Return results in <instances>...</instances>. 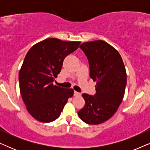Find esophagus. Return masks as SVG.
<instances>
[{
	"label": "esophagus",
	"mask_w": 150,
	"mask_h": 150,
	"mask_svg": "<svg viewBox=\"0 0 150 150\" xmlns=\"http://www.w3.org/2000/svg\"><path fill=\"white\" fill-rule=\"evenodd\" d=\"M81 95V93H79V92H77L76 91H74V96H80Z\"/></svg>",
	"instance_id": "obj_1"
}]
</instances>
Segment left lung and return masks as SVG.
<instances>
[{
	"label": "left lung",
	"instance_id": "left-lung-1",
	"mask_svg": "<svg viewBox=\"0 0 150 150\" xmlns=\"http://www.w3.org/2000/svg\"><path fill=\"white\" fill-rule=\"evenodd\" d=\"M79 48L89 61V76L96 81V94L83 93L84 107L78 112L86 124H102L111 117L122 103L127 78L120 53L102 40L85 42Z\"/></svg>",
	"mask_w": 150,
	"mask_h": 150
}]
</instances>
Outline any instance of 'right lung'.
Here are the masks:
<instances>
[{
	"label": "right lung",
	"instance_id": "1",
	"mask_svg": "<svg viewBox=\"0 0 150 150\" xmlns=\"http://www.w3.org/2000/svg\"><path fill=\"white\" fill-rule=\"evenodd\" d=\"M80 42L48 38L35 44L26 54L19 72L20 91L28 112L38 121L57 120L72 97L74 90L53 85L67 55Z\"/></svg>",
	"mask_w": 150,
	"mask_h": 150
}]
</instances>
